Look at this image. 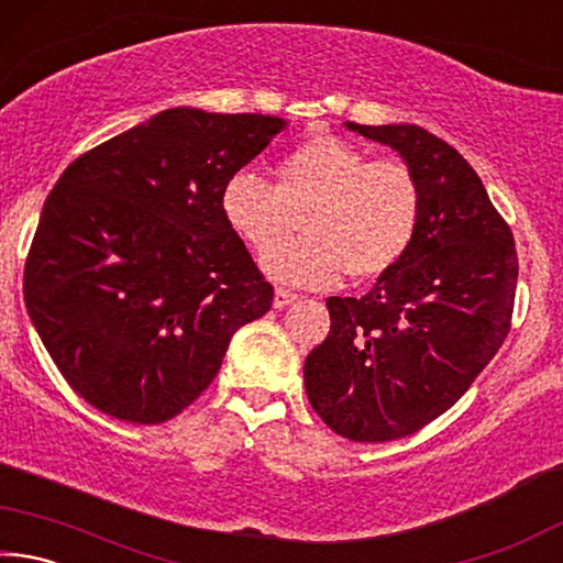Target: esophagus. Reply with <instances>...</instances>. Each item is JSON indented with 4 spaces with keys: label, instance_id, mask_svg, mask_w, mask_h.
I'll return each instance as SVG.
<instances>
[{
    "label": "esophagus",
    "instance_id": "34e87169",
    "mask_svg": "<svg viewBox=\"0 0 563 563\" xmlns=\"http://www.w3.org/2000/svg\"><path fill=\"white\" fill-rule=\"evenodd\" d=\"M295 300H298V295H295V292L285 290V288H275V295H273V308L283 310V308H288V305H290V302H295Z\"/></svg>",
    "mask_w": 563,
    "mask_h": 563
}]
</instances>
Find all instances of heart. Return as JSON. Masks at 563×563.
I'll return each instance as SVG.
<instances>
[{
	"label": "heart",
	"instance_id": "heart-1",
	"mask_svg": "<svg viewBox=\"0 0 563 563\" xmlns=\"http://www.w3.org/2000/svg\"><path fill=\"white\" fill-rule=\"evenodd\" d=\"M221 213L238 238L268 251L261 265L273 280L330 288L342 273L373 280L405 258L422 218V186L405 158H369L318 133L278 161L275 186L235 170L221 188ZM300 220L306 235L284 244Z\"/></svg>",
	"mask_w": 563,
	"mask_h": 563
}]
</instances>
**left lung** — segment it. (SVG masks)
<instances>
[{
	"mask_svg": "<svg viewBox=\"0 0 563 563\" xmlns=\"http://www.w3.org/2000/svg\"><path fill=\"white\" fill-rule=\"evenodd\" d=\"M350 131L395 148L422 186L415 243L362 298H328L305 393L352 442L402 440L446 412L507 338L519 261L509 225L460 151L415 123Z\"/></svg>",
	"mask_w": 563,
	"mask_h": 563,
	"instance_id": "obj_1",
	"label": "left lung"
}]
</instances>
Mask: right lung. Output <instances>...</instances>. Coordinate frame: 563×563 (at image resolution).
Wrapping results in <instances>:
<instances>
[{
  "label": "right lung",
  "mask_w": 563,
  "mask_h": 563,
  "mask_svg": "<svg viewBox=\"0 0 563 563\" xmlns=\"http://www.w3.org/2000/svg\"><path fill=\"white\" fill-rule=\"evenodd\" d=\"M288 126L166 109L69 164L42 208L24 302L66 383L133 424L176 417L213 383L273 285L221 213V188Z\"/></svg>",
  "instance_id": "add662e5"
}]
</instances>
